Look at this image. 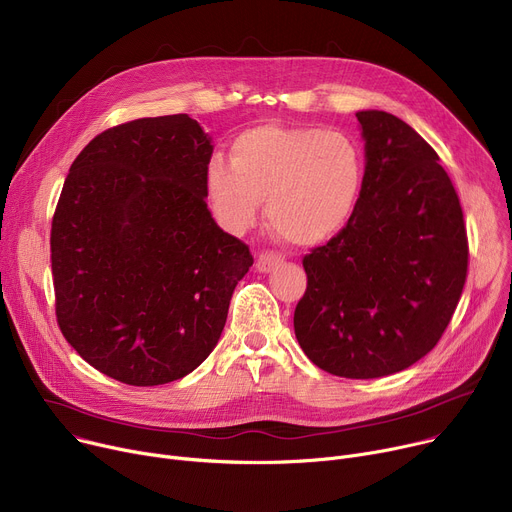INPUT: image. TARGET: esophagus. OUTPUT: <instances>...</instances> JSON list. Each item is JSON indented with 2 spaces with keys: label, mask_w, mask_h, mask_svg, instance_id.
<instances>
[{
  "label": "esophagus",
  "mask_w": 512,
  "mask_h": 512,
  "mask_svg": "<svg viewBox=\"0 0 512 512\" xmlns=\"http://www.w3.org/2000/svg\"><path fill=\"white\" fill-rule=\"evenodd\" d=\"M282 261H284V255H282V253L265 251V253H261L259 259H257V271L269 273V271H273L277 265H280Z\"/></svg>",
  "instance_id": "esophagus-1"
}]
</instances>
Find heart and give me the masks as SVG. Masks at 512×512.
I'll return each mask as SVG.
<instances>
[{
    "label": "heart",
    "mask_w": 512,
    "mask_h": 512,
    "mask_svg": "<svg viewBox=\"0 0 512 512\" xmlns=\"http://www.w3.org/2000/svg\"><path fill=\"white\" fill-rule=\"evenodd\" d=\"M365 181V157L341 130L265 124L232 138L230 161L206 169L208 198L220 222L245 232L267 200L273 230L294 245L333 239L353 218Z\"/></svg>",
    "instance_id": "b5f03b06"
}]
</instances>
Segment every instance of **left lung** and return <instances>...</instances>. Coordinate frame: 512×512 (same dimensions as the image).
<instances>
[{
    "mask_svg": "<svg viewBox=\"0 0 512 512\" xmlns=\"http://www.w3.org/2000/svg\"><path fill=\"white\" fill-rule=\"evenodd\" d=\"M355 116L365 138L361 200L339 235L304 255L308 286L294 331L320 369L369 380L410 367L439 343L470 249L435 149L388 112Z\"/></svg>",
    "mask_w": 512,
    "mask_h": 512,
    "instance_id": "left-lung-1",
    "label": "left lung"
}]
</instances>
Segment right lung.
I'll list each match as a JSON object with an SVG mask.
<instances>
[{
  "mask_svg": "<svg viewBox=\"0 0 512 512\" xmlns=\"http://www.w3.org/2000/svg\"><path fill=\"white\" fill-rule=\"evenodd\" d=\"M212 145L188 114L138 118L77 155L53 216L57 322L102 374L159 386L216 347L249 247L206 204Z\"/></svg>",
  "mask_w": 512,
  "mask_h": 512,
  "instance_id": "obj_1",
  "label": "right lung"
}]
</instances>
